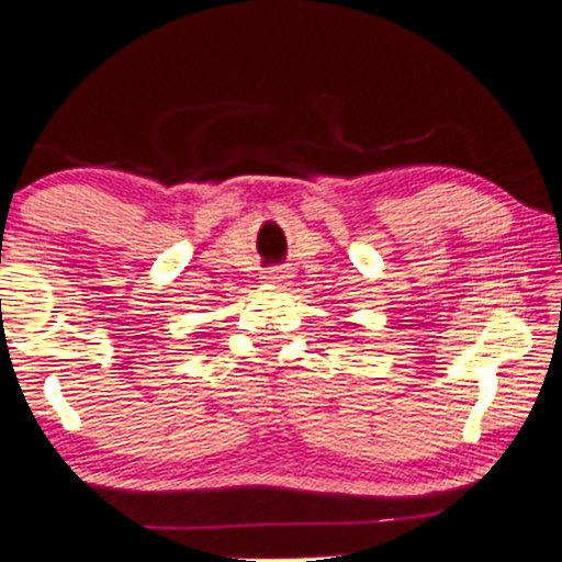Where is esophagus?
<instances>
[{
  "label": "esophagus",
  "instance_id": "esophagus-1",
  "mask_svg": "<svg viewBox=\"0 0 562 562\" xmlns=\"http://www.w3.org/2000/svg\"><path fill=\"white\" fill-rule=\"evenodd\" d=\"M293 269L291 267H277V269H269L267 274H263V282L271 288H288L293 280Z\"/></svg>",
  "mask_w": 562,
  "mask_h": 562
}]
</instances>
